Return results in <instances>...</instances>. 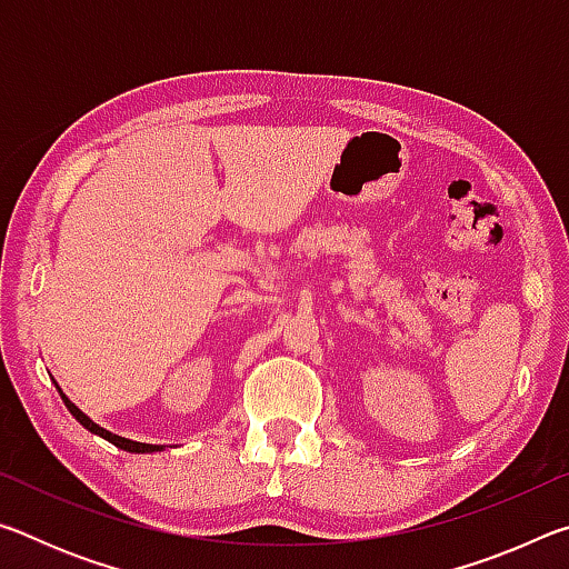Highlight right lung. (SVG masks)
Returning <instances> with one entry per match:
<instances>
[{
  "mask_svg": "<svg viewBox=\"0 0 569 569\" xmlns=\"http://www.w3.org/2000/svg\"><path fill=\"white\" fill-rule=\"evenodd\" d=\"M54 387H57V381H54ZM57 391H60V397H62V401H64V407L70 409L72 417H74L77 421H80L84 429L92 431V435H98V437H102V439H108L110 445H114L118 449H124V451H132V455H152V451H162V445H146V441H132V439H124V437L112 435V431H108V429H102L100 423H94V421L88 417V413L77 409L74 403L64 397L60 387H57Z\"/></svg>",
  "mask_w": 569,
  "mask_h": 569,
  "instance_id": "right-lung-1",
  "label": "right lung"
}]
</instances>
